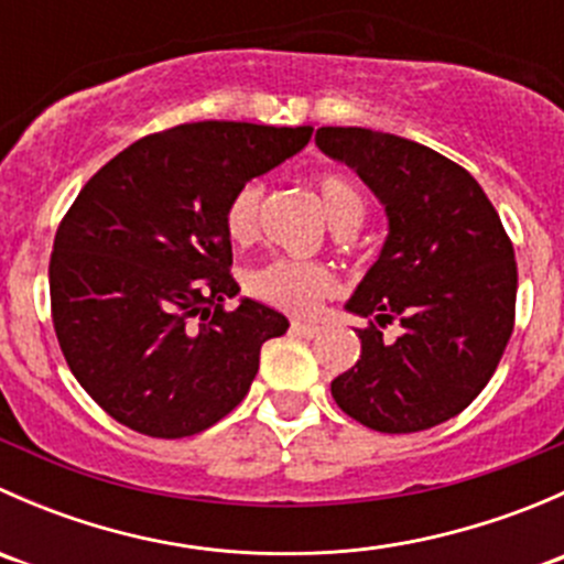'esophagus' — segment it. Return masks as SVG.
Wrapping results in <instances>:
<instances>
[{
    "label": "esophagus",
    "instance_id": "34e87169",
    "mask_svg": "<svg viewBox=\"0 0 564 564\" xmlns=\"http://www.w3.org/2000/svg\"><path fill=\"white\" fill-rule=\"evenodd\" d=\"M292 333L294 335H303V338H314V335H318V324H314V322H300V318H294V322H292Z\"/></svg>",
    "mask_w": 564,
    "mask_h": 564
}]
</instances>
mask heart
Instances as JSON below:
<instances>
[{
  "mask_svg": "<svg viewBox=\"0 0 564 564\" xmlns=\"http://www.w3.org/2000/svg\"><path fill=\"white\" fill-rule=\"evenodd\" d=\"M318 196H322L324 213H327L333 229L349 224H362L366 215V198L360 187L340 174H327L318 180ZM259 209H261V185L246 182L231 196L226 207V235L237 246H248L259 235ZM248 292L272 308L292 311V314H311L324 297L335 292V275L324 264L300 259H272L248 272Z\"/></svg>",
  "mask_w": 564,
  "mask_h": 564,
  "instance_id": "obj_1",
  "label": "heart"
}]
</instances>
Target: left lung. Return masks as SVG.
<instances>
[{"mask_svg":"<svg viewBox=\"0 0 564 564\" xmlns=\"http://www.w3.org/2000/svg\"><path fill=\"white\" fill-rule=\"evenodd\" d=\"M316 147L355 169L388 215L379 259L344 305L398 316L392 344L357 329L360 360L333 379L335 403L382 434H414L464 412L513 333L516 256L497 209L466 169L417 141L368 128H318Z\"/></svg>","mask_w":564,"mask_h":564,"instance_id":"obj_1","label":"left lung"}]
</instances>
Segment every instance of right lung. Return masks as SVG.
<instances>
[{"label": "right lung", "instance_id": "right-lung-1", "mask_svg": "<svg viewBox=\"0 0 564 564\" xmlns=\"http://www.w3.org/2000/svg\"><path fill=\"white\" fill-rule=\"evenodd\" d=\"M314 128L191 122L147 135L82 187L54 237L51 314L73 377L117 423L182 440L248 395L289 318L240 297L226 207Z\"/></svg>", "mask_w": 564, "mask_h": 564}]
</instances>
